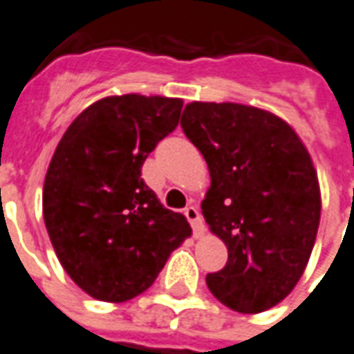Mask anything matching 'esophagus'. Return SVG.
<instances>
[{
	"mask_svg": "<svg viewBox=\"0 0 354 354\" xmlns=\"http://www.w3.org/2000/svg\"><path fill=\"white\" fill-rule=\"evenodd\" d=\"M185 215H187V219H189V223L192 225L194 236H204V221H202V215H200V209H198L196 205H189V207L185 209Z\"/></svg>",
	"mask_w": 354,
	"mask_h": 354,
	"instance_id": "1",
	"label": "esophagus"
}]
</instances>
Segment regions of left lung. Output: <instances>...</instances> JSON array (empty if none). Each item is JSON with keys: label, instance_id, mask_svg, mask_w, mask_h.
<instances>
[{"label": "left lung", "instance_id": "1", "mask_svg": "<svg viewBox=\"0 0 354 354\" xmlns=\"http://www.w3.org/2000/svg\"><path fill=\"white\" fill-rule=\"evenodd\" d=\"M181 127L209 167L202 213L229 250L205 277L229 309L255 315L299 282L320 223L317 171L284 120L236 102H190Z\"/></svg>", "mask_w": 354, "mask_h": 354}]
</instances>
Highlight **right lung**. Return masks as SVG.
I'll list each match as a JSON object with an SVG mask.
<instances>
[{
  "label": "right lung",
  "mask_w": 354,
  "mask_h": 354,
  "mask_svg": "<svg viewBox=\"0 0 354 354\" xmlns=\"http://www.w3.org/2000/svg\"><path fill=\"white\" fill-rule=\"evenodd\" d=\"M181 109V99L106 97L70 124L53 154L45 227L68 277L95 299L120 303L145 292L192 232L141 177Z\"/></svg>",
  "instance_id": "1"
}]
</instances>
